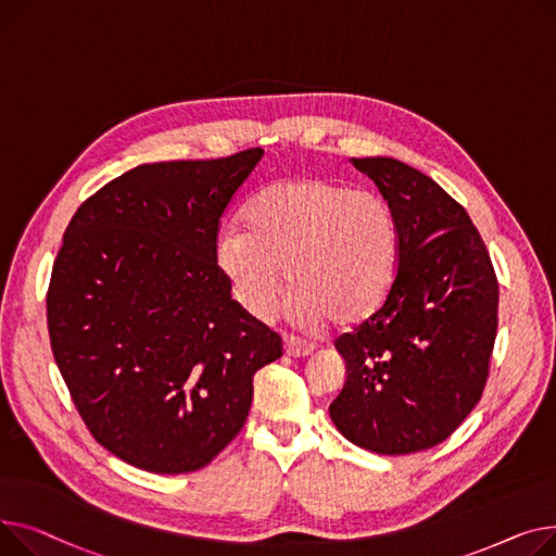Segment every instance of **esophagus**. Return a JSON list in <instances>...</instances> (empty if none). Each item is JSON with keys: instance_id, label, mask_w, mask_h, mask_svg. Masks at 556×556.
<instances>
[{"instance_id": "1", "label": "esophagus", "mask_w": 556, "mask_h": 556, "mask_svg": "<svg viewBox=\"0 0 556 556\" xmlns=\"http://www.w3.org/2000/svg\"><path fill=\"white\" fill-rule=\"evenodd\" d=\"M314 348H316V345H314L312 341H303V339L293 337V334L285 337V352H287L289 356H307V354L314 352Z\"/></svg>"}]
</instances>
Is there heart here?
<instances>
[{
    "label": "heart",
    "mask_w": 556,
    "mask_h": 556,
    "mask_svg": "<svg viewBox=\"0 0 556 556\" xmlns=\"http://www.w3.org/2000/svg\"><path fill=\"white\" fill-rule=\"evenodd\" d=\"M215 263L255 318L276 312L289 278V307L301 320L354 325L381 307L395 282L397 217L375 190L323 177L280 179L244 204L242 226L219 233Z\"/></svg>",
    "instance_id": "heart-1"
}]
</instances>
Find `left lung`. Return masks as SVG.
I'll use <instances>...</instances> for the list:
<instances>
[{
    "instance_id": "left-lung-1",
    "label": "left lung",
    "mask_w": 556,
    "mask_h": 556,
    "mask_svg": "<svg viewBox=\"0 0 556 556\" xmlns=\"http://www.w3.org/2000/svg\"><path fill=\"white\" fill-rule=\"evenodd\" d=\"M393 208L397 276L381 307L334 345L348 379L330 406L356 446L404 455L444 442L476 408L498 330V280L467 211L390 156L352 159Z\"/></svg>"
}]
</instances>
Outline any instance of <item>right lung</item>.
<instances>
[{
	"mask_svg": "<svg viewBox=\"0 0 556 556\" xmlns=\"http://www.w3.org/2000/svg\"><path fill=\"white\" fill-rule=\"evenodd\" d=\"M143 163L80 204L47 291L60 375L98 444L152 473L206 467L282 339L231 299L219 219L263 159Z\"/></svg>",
	"mask_w": 556,
	"mask_h": 556,
	"instance_id": "1",
	"label": "right lung"
}]
</instances>
